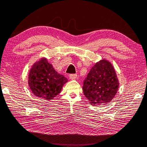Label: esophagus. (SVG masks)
Wrapping results in <instances>:
<instances>
[{
  "mask_svg": "<svg viewBox=\"0 0 147 147\" xmlns=\"http://www.w3.org/2000/svg\"><path fill=\"white\" fill-rule=\"evenodd\" d=\"M69 77V79H76L77 78V77H78V75H77V74H70Z\"/></svg>",
  "mask_w": 147,
  "mask_h": 147,
  "instance_id": "1",
  "label": "esophagus"
}]
</instances>
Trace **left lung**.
<instances>
[{
	"instance_id": "left-lung-1",
	"label": "left lung",
	"mask_w": 147,
	"mask_h": 147,
	"mask_svg": "<svg viewBox=\"0 0 147 147\" xmlns=\"http://www.w3.org/2000/svg\"><path fill=\"white\" fill-rule=\"evenodd\" d=\"M119 86L114 67L109 61L102 59L90 69L84 80L83 90L91 105H105L113 99Z\"/></svg>"
}]
</instances>
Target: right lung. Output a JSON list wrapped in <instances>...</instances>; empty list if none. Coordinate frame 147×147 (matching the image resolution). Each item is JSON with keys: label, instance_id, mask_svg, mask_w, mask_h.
Wrapping results in <instances>:
<instances>
[{"label": "right lung", "instance_id": "1", "mask_svg": "<svg viewBox=\"0 0 147 147\" xmlns=\"http://www.w3.org/2000/svg\"><path fill=\"white\" fill-rule=\"evenodd\" d=\"M68 82L64 76L55 71L46 58H42L32 65L28 74V83L36 96L45 100H53Z\"/></svg>", "mask_w": 147, "mask_h": 147}]
</instances>
